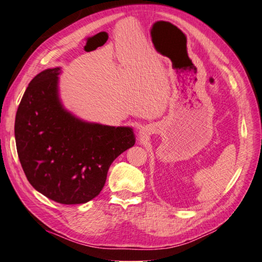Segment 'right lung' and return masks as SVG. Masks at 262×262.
<instances>
[{"mask_svg": "<svg viewBox=\"0 0 262 262\" xmlns=\"http://www.w3.org/2000/svg\"><path fill=\"white\" fill-rule=\"evenodd\" d=\"M58 74V68L42 71L28 85L15 116L16 151L37 191L59 204H84L102 190L109 166L135 137L129 127L89 124L64 110Z\"/></svg>", "mask_w": 262, "mask_h": 262, "instance_id": "1", "label": "right lung"}]
</instances>
